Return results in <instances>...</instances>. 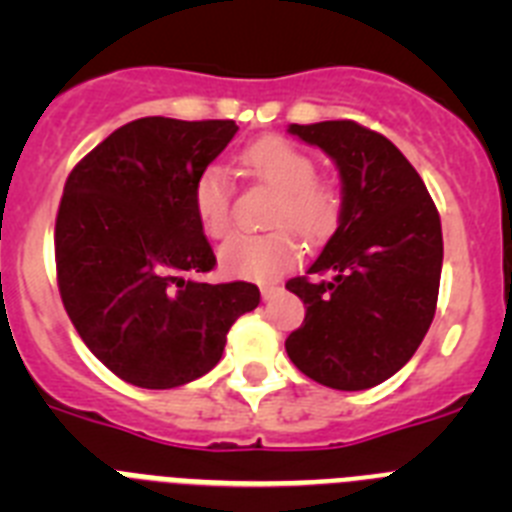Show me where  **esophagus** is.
Segmentation results:
<instances>
[{
	"instance_id": "esophagus-1",
	"label": "esophagus",
	"mask_w": 512,
	"mask_h": 512,
	"mask_svg": "<svg viewBox=\"0 0 512 512\" xmlns=\"http://www.w3.org/2000/svg\"><path fill=\"white\" fill-rule=\"evenodd\" d=\"M279 292H282V287H277V284H264V287H261V297H264L266 302L274 300V297H277Z\"/></svg>"
}]
</instances>
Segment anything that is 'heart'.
Segmentation results:
<instances>
[{"label":"heart","instance_id":"b5f03b06","mask_svg":"<svg viewBox=\"0 0 512 512\" xmlns=\"http://www.w3.org/2000/svg\"><path fill=\"white\" fill-rule=\"evenodd\" d=\"M241 164L259 184L274 192L266 223L287 225L307 241H318L333 230L341 200L333 187L315 179V161L284 138H264L241 153ZM192 202L202 230L223 238L230 230L233 187L220 166H207L194 179ZM300 246L287 230L266 235H235L220 248L217 261L228 277L271 282L295 266Z\"/></svg>","mask_w":512,"mask_h":512}]
</instances>
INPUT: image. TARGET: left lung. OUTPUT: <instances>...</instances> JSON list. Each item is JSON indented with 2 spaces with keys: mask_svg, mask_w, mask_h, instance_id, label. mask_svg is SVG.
Wrapping results in <instances>:
<instances>
[{
  "mask_svg": "<svg viewBox=\"0 0 512 512\" xmlns=\"http://www.w3.org/2000/svg\"><path fill=\"white\" fill-rule=\"evenodd\" d=\"M341 174L338 228L287 289L305 302L287 356L333 390H369L413 359L436 315L441 217L392 140L354 120L289 125Z\"/></svg>",
  "mask_w": 512,
  "mask_h": 512,
  "instance_id": "obj_1",
  "label": "left lung"
}]
</instances>
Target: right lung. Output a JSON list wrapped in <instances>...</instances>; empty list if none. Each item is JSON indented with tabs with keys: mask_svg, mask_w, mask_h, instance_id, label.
Masks as SVG:
<instances>
[{
	"mask_svg": "<svg viewBox=\"0 0 512 512\" xmlns=\"http://www.w3.org/2000/svg\"><path fill=\"white\" fill-rule=\"evenodd\" d=\"M233 120L140 117L81 158L56 217L58 289L81 341L143 390L200 379L228 330L259 305L251 282L210 284L215 266L192 189L228 146Z\"/></svg>",
	"mask_w": 512,
	"mask_h": 512,
	"instance_id": "1",
	"label": "right lung"
}]
</instances>
